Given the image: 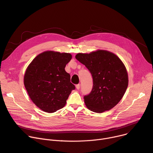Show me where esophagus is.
Instances as JSON below:
<instances>
[{"label": "esophagus", "instance_id": "1", "mask_svg": "<svg viewBox=\"0 0 153 153\" xmlns=\"http://www.w3.org/2000/svg\"><path fill=\"white\" fill-rule=\"evenodd\" d=\"M80 86H81L80 84H77V85H76V89L79 90V89L80 88Z\"/></svg>", "mask_w": 153, "mask_h": 153}]
</instances>
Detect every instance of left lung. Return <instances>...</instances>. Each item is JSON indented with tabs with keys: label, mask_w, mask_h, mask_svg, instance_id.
<instances>
[{
	"label": "left lung",
	"mask_w": 153,
	"mask_h": 153,
	"mask_svg": "<svg viewBox=\"0 0 153 153\" xmlns=\"http://www.w3.org/2000/svg\"><path fill=\"white\" fill-rule=\"evenodd\" d=\"M75 58L92 75L93 88L84 97L87 107L101 113L113 108L123 98L128 84V73L114 53L97 50L90 53H77Z\"/></svg>",
	"instance_id": "1"
}]
</instances>
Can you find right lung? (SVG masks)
Returning a JSON list of instances; mask_svg holds the SVG:
<instances>
[{
    "instance_id": "obj_1",
    "label": "right lung",
    "mask_w": 153,
    "mask_h": 153,
    "mask_svg": "<svg viewBox=\"0 0 153 153\" xmlns=\"http://www.w3.org/2000/svg\"><path fill=\"white\" fill-rule=\"evenodd\" d=\"M71 59V53L48 51L39 54L27 66L24 85L30 100L42 110L53 113L62 108L75 88L65 69Z\"/></svg>"
}]
</instances>
